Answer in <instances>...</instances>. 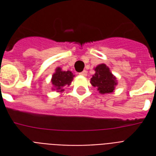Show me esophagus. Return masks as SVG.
<instances>
[{
    "mask_svg": "<svg viewBox=\"0 0 156 156\" xmlns=\"http://www.w3.org/2000/svg\"><path fill=\"white\" fill-rule=\"evenodd\" d=\"M87 73H88V72L86 71V70H83L81 73H79V75H81V76H87Z\"/></svg>",
    "mask_w": 156,
    "mask_h": 156,
    "instance_id": "1",
    "label": "esophagus"
}]
</instances>
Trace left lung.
<instances>
[{
    "label": "left lung",
    "mask_w": 156,
    "mask_h": 156,
    "mask_svg": "<svg viewBox=\"0 0 156 156\" xmlns=\"http://www.w3.org/2000/svg\"><path fill=\"white\" fill-rule=\"evenodd\" d=\"M90 83L94 87H97L101 94L112 93L117 84L116 78L105 64H100L95 68V73L93 75Z\"/></svg>",
    "instance_id": "8db88e82"
}]
</instances>
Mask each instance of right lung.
<instances>
[{
    "label": "right lung",
    "instance_id": "add662e5",
    "mask_svg": "<svg viewBox=\"0 0 156 156\" xmlns=\"http://www.w3.org/2000/svg\"><path fill=\"white\" fill-rule=\"evenodd\" d=\"M73 78V75L70 71H62L61 68H58L56 69V73L52 75L51 83L56 89L62 91V88L65 85H69L71 83Z\"/></svg>",
    "mask_w": 156,
    "mask_h": 156
}]
</instances>
